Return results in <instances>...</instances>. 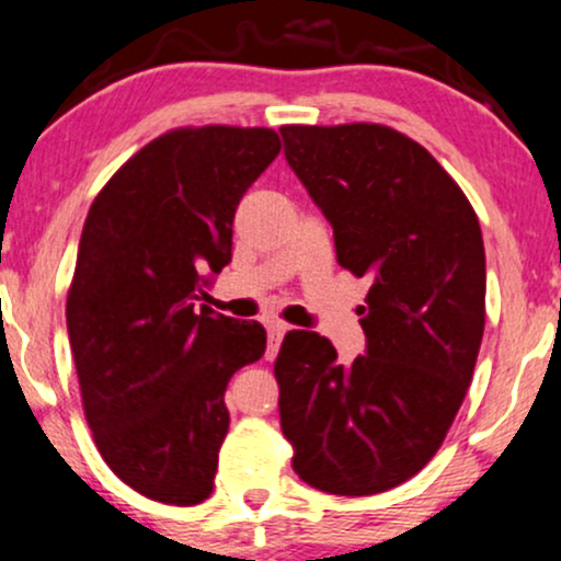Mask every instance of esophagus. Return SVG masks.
Returning a JSON list of instances; mask_svg holds the SVG:
<instances>
[{
  "label": "esophagus",
  "mask_w": 561,
  "mask_h": 561,
  "mask_svg": "<svg viewBox=\"0 0 561 561\" xmlns=\"http://www.w3.org/2000/svg\"><path fill=\"white\" fill-rule=\"evenodd\" d=\"M283 334H286V327H283V323H270L267 327V358H275V355H278Z\"/></svg>",
  "instance_id": "esophagus-1"
}]
</instances>
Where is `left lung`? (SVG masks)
Listing matches in <instances>:
<instances>
[{
  "instance_id": "8db88e82",
  "label": "left lung",
  "mask_w": 561,
  "mask_h": 561,
  "mask_svg": "<svg viewBox=\"0 0 561 561\" xmlns=\"http://www.w3.org/2000/svg\"><path fill=\"white\" fill-rule=\"evenodd\" d=\"M283 154L334 230L336 262L369 278L351 366L316 331L275 360L294 471L331 495H377L423 471L471 385L484 334V240L433 154L375 123L283 125Z\"/></svg>"
}]
</instances>
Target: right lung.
Instances as JSON below:
<instances>
[{
  "mask_svg": "<svg viewBox=\"0 0 561 561\" xmlns=\"http://www.w3.org/2000/svg\"><path fill=\"white\" fill-rule=\"evenodd\" d=\"M278 152L273 128L171 130L88 210L66 327L95 447L144 497L195 505L214 492L227 382L267 334L197 302L230 264L240 197Z\"/></svg>",
  "mask_w": 561,
  "mask_h": 561,
  "instance_id": "add662e5",
  "label": "right lung"
}]
</instances>
